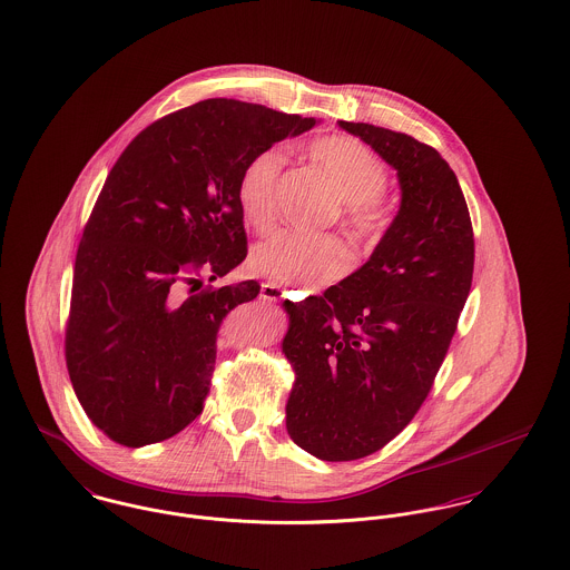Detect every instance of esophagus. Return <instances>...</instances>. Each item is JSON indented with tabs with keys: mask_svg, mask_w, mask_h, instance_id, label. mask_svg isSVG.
I'll return each mask as SVG.
<instances>
[{
	"mask_svg": "<svg viewBox=\"0 0 570 570\" xmlns=\"http://www.w3.org/2000/svg\"><path fill=\"white\" fill-rule=\"evenodd\" d=\"M261 297L264 302H279L284 297V288L273 284V282H264L263 288H261Z\"/></svg>",
	"mask_w": 570,
	"mask_h": 570,
	"instance_id": "obj_1",
	"label": "esophagus"
}]
</instances>
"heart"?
Wrapping results in <instances>:
<instances>
[{
  "instance_id": "b5f03b06",
  "label": "heart",
  "mask_w": 570,
  "mask_h": 570,
  "mask_svg": "<svg viewBox=\"0 0 570 570\" xmlns=\"http://www.w3.org/2000/svg\"><path fill=\"white\" fill-rule=\"evenodd\" d=\"M309 156L347 204L345 217L351 232L362 240H377L389 225V210L380 197L389 184L386 165L350 136L318 138L309 145ZM284 165L286 154L279 147H266L238 177L236 199L240 213L256 229L271 227L277 217V184ZM249 263L273 282L318 286L350 271L351 252L334 236H306L282 229L254 247Z\"/></svg>"
}]
</instances>
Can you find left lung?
I'll return each instance as SVG.
<instances>
[{
    "instance_id": "left-lung-1",
    "label": "left lung",
    "mask_w": 570,
    "mask_h": 570,
    "mask_svg": "<svg viewBox=\"0 0 570 570\" xmlns=\"http://www.w3.org/2000/svg\"><path fill=\"white\" fill-rule=\"evenodd\" d=\"M338 124L393 167L401 206L368 263L318 297L284 302L291 323L282 351L295 368L286 428L327 462L371 455L414 419L475 264L466 199L439 151L401 131Z\"/></svg>"
}]
</instances>
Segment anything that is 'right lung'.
Listing matches in <instances>:
<instances>
[{
  "mask_svg": "<svg viewBox=\"0 0 570 570\" xmlns=\"http://www.w3.org/2000/svg\"><path fill=\"white\" fill-rule=\"evenodd\" d=\"M314 126L204 99L147 126L115 163L78 247L65 336L73 391L108 439L160 442L202 414L220 323L261 293L254 279L197 291L204 271L217 279L247 256L238 177Z\"/></svg>",
  "mask_w": 570,
  "mask_h": 570,
  "instance_id": "1",
  "label": "right lung"
}]
</instances>
